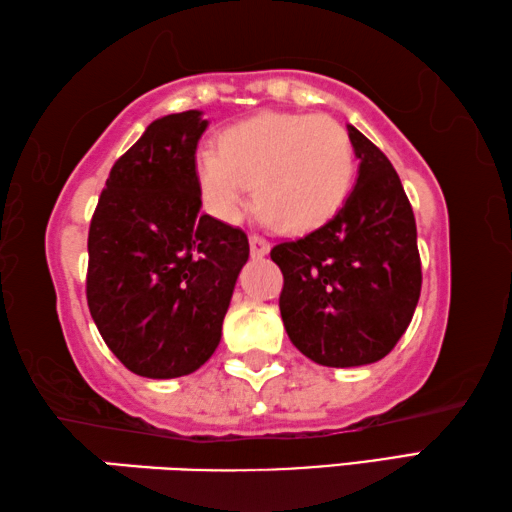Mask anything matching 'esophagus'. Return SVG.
Instances as JSON below:
<instances>
[{"label":"esophagus","mask_w":512,"mask_h":512,"mask_svg":"<svg viewBox=\"0 0 512 512\" xmlns=\"http://www.w3.org/2000/svg\"><path fill=\"white\" fill-rule=\"evenodd\" d=\"M249 247H251V256L256 258H263L270 254V242H267V238L258 236V233H251L249 236Z\"/></svg>","instance_id":"esophagus-1"}]
</instances>
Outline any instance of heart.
Instances as JSON below:
<instances>
[{
  "label": "heart",
  "instance_id": "heart-1",
  "mask_svg": "<svg viewBox=\"0 0 512 512\" xmlns=\"http://www.w3.org/2000/svg\"><path fill=\"white\" fill-rule=\"evenodd\" d=\"M197 186L209 209L236 220L251 202L274 227L310 231L342 209L355 177L353 141L328 116L263 112L233 125L218 152L195 161Z\"/></svg>",
  "mask_w": 512,
  "mask_h": 512
}]
</instances>
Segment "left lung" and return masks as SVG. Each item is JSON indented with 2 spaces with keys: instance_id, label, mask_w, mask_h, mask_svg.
<instances>
[{
  "instance_id": "left-lung-1",
  "label": "left lung",
  "mask_w": 512,
  "mask_h": 512,
  "mask_svg": "<svg viewBox=\"0 0 512 512\" xmlns=\"http://www.w3.org/2000/svg\"><path fill=\"white\" fill-rule=\"evenodd\" d=\"M357 184L319 229L279 242V299L290 342L321 366L382 360L405 335L420 297V254L411 204L387 155L348 125Z\"/></svg>"
}]
</instances>
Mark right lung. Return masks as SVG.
Returning <instances> with one entry per match:
<instances>
[{"mask_svg":"<svg viewBox=\"0 0 512 512\" xmlns=\"http://www.w3.org/2000/svg\"><path fill=\"white\" fill-rule=\"evenodd\" d=\"M206 125L200 110L152 121L116 159L89 224V312L141 378H182L209 360L249 258L245 231L200 213Z\"/></svg>","mask_w":512,"mask_h":512,"instance_id":"1","label":"right lung"}]
</instances>
